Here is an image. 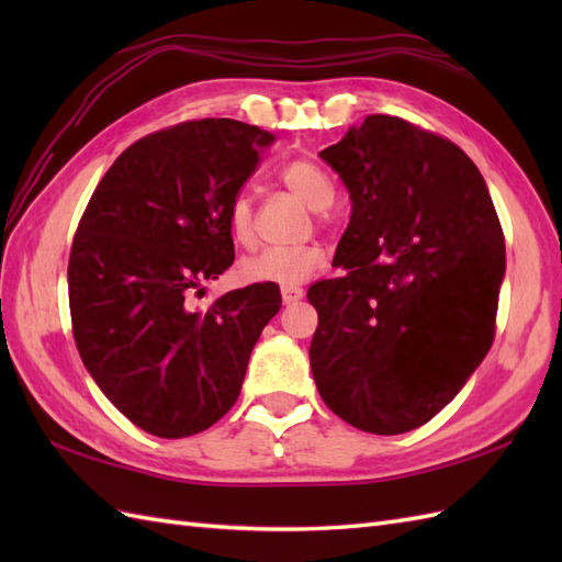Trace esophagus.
Wrapping results in <instances>:
<instances>
[{
	"label": "esophagus",
	"instance_id": "1",
	"mask_svg": "<svg viewBox=\"0 0 562 562\" xmlns=\"http://www.w3.org/2000/svg\"><path fill=\"white\" fill-rule=\"evenodd\" d=\"M302 296H304V290L296 288V284H290V288H282V302H284V304L300 302Z\"/></svg>",
	"mask_w": 562,
	"mask_h": 562
}]
</instances>
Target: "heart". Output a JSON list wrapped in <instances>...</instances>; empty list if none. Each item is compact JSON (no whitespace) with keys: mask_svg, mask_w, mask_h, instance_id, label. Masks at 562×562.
Listing matches in <instances>:
<instances>
[{"mask_svg":"<svg viewBox=\"0 0 562 562\" xmlns=\"http://www.w3.org/2000/svg\"><path fill=\"white\" fill-rule=\"evenodd\" d=\"M282 186L300 198L308 210H328L336 200L330 176L318 164L308 159H292L278 171ZM226 226L238 246H254V198L236 193L226 207ZM326 266V250L318 244L296 246H266L238 262V278L256 284H290L306 282Z\"/></svg>","mask_w":562,"mask_h":562,"instance_id":"b5f03b06","label":"heart"}]
</instances>
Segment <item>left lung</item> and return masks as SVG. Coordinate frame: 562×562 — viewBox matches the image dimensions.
Instances as JSON below:
<instances>
[{"label": "left lung", "mask_w": 562, "mask_h": 562, "mask_svg": "<svg viewBox=\"0 0 562 562\" xmlns=\"http://www.w3.org/2000/svg\"><path fill=\"white\" fill-rule=\"evenodd\" d=\"M321 159L352 200L336 266L312 284V372L357 429L401 435L457 396L495 338L505 236L481 171L403 117L367 115Z\"/></svg>", "instance_id": "8db88e82"}]
</instances>
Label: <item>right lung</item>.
<instances>
[{"label":"right lung","instance_id":"1","mask_svg":"<svg viewBox=\"0 0 562 562\" xmlns=\"http://www.w3.org/2000/svg\"><path fill=\"white\" fill-rule=\"evenodd\" d=\"M274 137L232 117L159 130L130 145L83 210L67 284L83 367L149 435L181 439L236 403L248 357L280 312L278 284L195 308L234 262L226 207Z\"/></svg>","mask_w":562,"mask_h":562}]
</instances>
